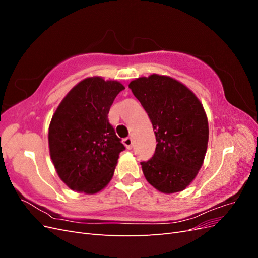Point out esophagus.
<instances>
[{
  "label": "esophagus",
  "instance_id": "1",
  "mask_svg": "<svg viewBox=\"0 0 258 258\" xmlns=\"http://www.w3.org/2000/svg\"><path fill=\"white\" fill-rule=\"evenodd\" d=\"M123 144H124V146L128 148V150H131L132 145H134V139H132L131 137L123 139Z\"/></svg>",
  "mask_w": 258,
  "mask_h": 258
}]
</instances>
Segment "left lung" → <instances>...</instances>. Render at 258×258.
Listing matches in <instances>:
<instances>
[{
  "mask_svg": "<svg viewBox=\"0 0 258 258\" xmlns=\"http://www.w3.org/2000/svg\"><path fill=\"white\" fill-rule=\"evenodd\" d=\"M152 121L153 157L141 161L144 176L165 194L184 190L204 162L209 126L204 106L194 93L168 76L153 74L129 84Z\"/></svg>",
  "mask_w": 258,
  "mask_h": 258,
  "instance_id": "1",
  "label": "left lung"
}]
</instances>
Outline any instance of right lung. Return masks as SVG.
<instances>
[{"instance_id":"right-lung-1","label":"right lung","mask_w":258,"mask_h":258,"mask_svg":"<svg viewBox=\"0 0 258 258\" xmlns=\"http://www.w3.org/2000/svg\"><path fill=\"white\" fill-rule=\"evenodd\" d=\"M123 89L118 82L89 77L68 93L53 114L48 132L50 157L71 189L96 194L111 181L124 146L107 115Z\"/></svg>"}]
</instances>
